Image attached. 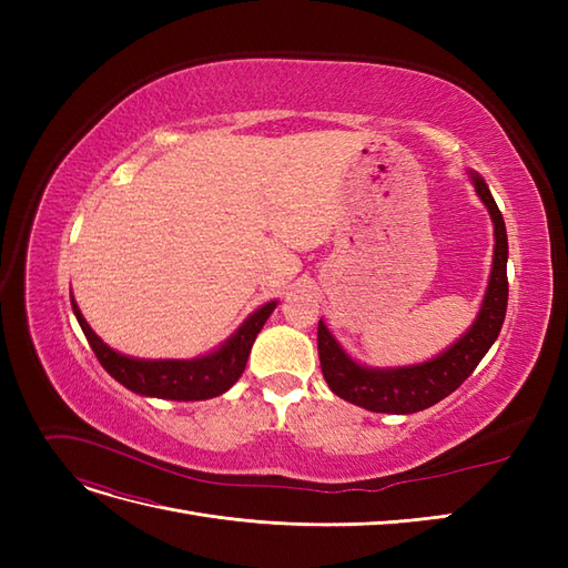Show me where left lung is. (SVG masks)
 <instances>
[{
	"mask_svg": "<svg viewBox=\"0 0 568 568\" xmlns=\"http://www.w3.org/2000/svg\"><path fill=\"white\" fill-rule=\"evenodd\" d=\"M476 194L486 203L495 227V255L493 270L484 303H480L478 317L462 338L422 365L374 369L357 365L348 353L338 346V341L326 329L320 320L317 324V351L322 374L329 388L338 398L353 405L365 407L369 412H386V415H412L436 405L438 400L462 386V382L476 369L488 348L495 343L503 329L507 313V230L500 209L490 194L486 180L478 173H469Z\"/></svg>",
	"mask_w": 568,
	"mask_h": 568,
	"instance_id": "left-lung-1",
	"label": "left lung"
}]
</instances>
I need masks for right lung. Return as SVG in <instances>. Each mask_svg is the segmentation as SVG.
Instances as JSON below:
<instances>
[{
    "instance_id": "1",
    "label": "right lung",
    "mask_w": 568,
    "mask_h": 568,
    "mask_svg": "<svg viewBox=\"0 0 568 568\" xmlns=\"http://www.w3.org/2000/svg\"><path fill=\"white\" fill-rule=\"evenodd\" d=\"M71 303L101 367H104L118 384H123L132 393L163 400H209L230 390L246 369V359L251 355V346L257 332L263 329V324L267 322L274 307H277V301H270L263 307H257V311L239 326L217 351L203 357L140 359L120 355L113 348H109L106 343L90 329V324L84 322L78 303L73 298Z\"/></svg>"
}]
</instances>
